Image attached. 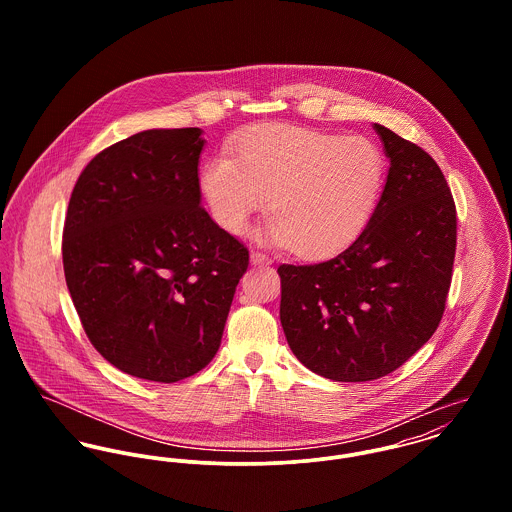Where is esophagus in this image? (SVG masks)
I'll use <instances>...</instances> for the list:
<instances>
[{"label": "esophagus", "mask_w": 512, "mask_h": 512, "mask_svg": "<svg viewBox=\"0 0 512 512\" xmlns=\"http://www.w3.org/2000/svg\"><path fill=\"white\" fill-rule=\"evenodd\" d=\"M250 262H252L254 266H270V264H272V258L266 256V254H262V252H252V254H250Z\"/></svg>", "instance_id": "esophagus-1"}]
</instances>
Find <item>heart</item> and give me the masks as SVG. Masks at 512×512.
<instances>
[{
  "mask_svg": "<svg viewBox=\"0 0 512 512\" xmlns=\"http://www.w3.org/2000/svg\"><path fill=\"white\" fill-rule=\"evenodd\" d=\"M384 181L386 157L365 136L264 124L232 146L230 159L205 165L201 191L228 234H244L268 197L264 238L295 256L323 258L365 230Z\"/></svg>",
  "mask_w": 512,
  "mask_h": 512,
  "instance_id": "obj_1",
  "label": "heart"
}]
</instances>
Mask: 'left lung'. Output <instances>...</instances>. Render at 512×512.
<instances>
[{
	"label": "left lung",
	"mask_w": 512,
	"mask_h": 512,
	"mask_svg": "<svg viewBox=\"0 0 512 512\" xmlns=\"http://www.w3.org/2000/svg\"><path fill=\"white\" fill-rule=\"evenodd\" d=\"M390 161L372 219L335 258L282 264L280 321L293 355L335 382H366L404 365L438 329L457 213L438 163L374 124Z\"/></svg>",
	"instance_id": "1"
}]
</instances>
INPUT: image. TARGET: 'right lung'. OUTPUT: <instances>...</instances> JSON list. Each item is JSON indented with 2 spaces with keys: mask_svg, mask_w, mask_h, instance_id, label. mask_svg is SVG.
<instances>
[{
  "mask_svg": "<svg viewBox=\"0 0 512 512\" xmlns=\"http://www.w3.org/2000/svg\"><path fill=\"white\" fill-rule=\"evenodd\" d=\"M203 130H146L74 185L63 266L94 349L126 374L177 382L217 355L248 250L201 207Z\"/></svg>",
  "mask_w": 512,
  "mask_h": 512,
  "instance_id": "add662e5",
  "label": "right lung"
}]
</instances>
